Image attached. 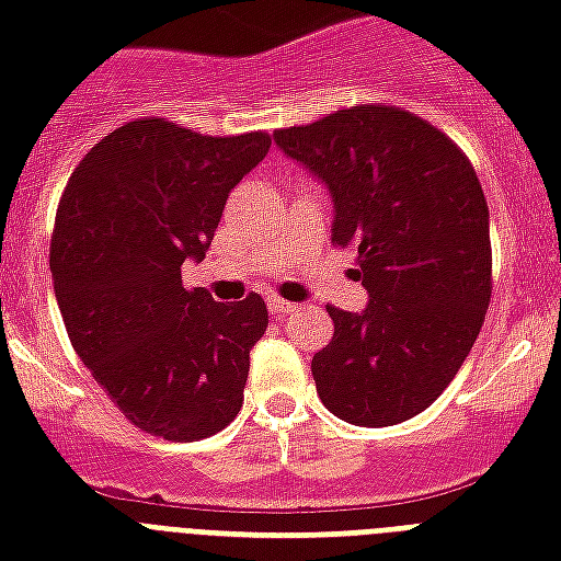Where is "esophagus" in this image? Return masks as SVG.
<instances>
[{
	"mask_svg": "<svg viewBox=\"0 0 561 561\" xmlns=\"http://www.w3.org/2000/svg\"><path fill=\"white\" fill-rule=\"evenodd\" d=\"M267 306H271V314H276V317L294 314V311L299 308V306H294V302H288V299H279V297H273Z\"/></svg>",
	"mask_w": 561,
	"mask_h": 561,
	"instance_id": "esophagus-1",
	"label": "esophagus"
}]
</instances>
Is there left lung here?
Here are the masks:
<instances>
[{
  "instance_id": "1",
  "label": "left lung",
  "mask_w": 561,
  "mask_h": 561,
  "mask_svg": "<svg viewBox=\"0 0 561 561\" xmlns=\"http://www.w3.org/2000/svg\"><path fill=\"white\" fill-rule=\"evenodd\" d=\"M334 201L332 244L358 253L364 314L325 306L332 343L311 360L343 422L387 427L431 408L478 341L492 297L489 206L469 157L392 104L273 130Z\"/></svg>"
}]
</instances>
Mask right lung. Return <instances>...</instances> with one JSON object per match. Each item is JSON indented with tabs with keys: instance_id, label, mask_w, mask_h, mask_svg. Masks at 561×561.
I'll use <instances>...</instances> for the list:
<instances>
[{
	"instance_id": "right-lung-1",
	"label": "right lung",
	"mask_w": 561,
	"mask_h": 561,
	"mask_svg": "<svg viewBox=\"0 0 561 561\" xmlns=\"http://www.w3.org/2000/svg\"><path fill=\"white\" fill-rule=\"evenodd\" d=\"M271 148L264 130L203 136L160 116L87 151L57 206L48 267L78 358L130 425L171 443L218 434L244 404L259 294L224 306L183 288L229 192Z\"/></svg>"
}]
</instances>
